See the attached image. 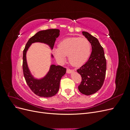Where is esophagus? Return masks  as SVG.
<instances>
[{
  "instance_id": "1",
  "label": "esophagus",
  "mask_w": 130,
  "mask_h": 130,
  "mask_svg": "<svg viewBox=\"0 0 130 130\" xmlns=\"http://www.w3.org/2000/svg\"><path fill=\"white\" fill-rule=\"evenodd\" d=\"M74 69H69V68H67V73H71L72 72H74Z\"/></svg>"
}]
</instances>
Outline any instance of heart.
<instances>
[{
    "mask_svg": "<svg viewBox=\"0 0 130 130\" xmlns=\"http://www.w3.org/2000/svg\"><path fill=\"white\" fill-rule=\"evenodd\" d=\"M91 45L86 38L74 37L66 38L58 44V48L54 50V55L60 62H63L66 56H68L70 63L80 66L87 60L90 56Z\"/></svg>",
    "mask_w": 130,
    "mask_h": 130,
    "instance_id": "obj_1",
    "label": "heart"
}]
</instances>
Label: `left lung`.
Returning a JSON list of instances; mask_svg holds the SVG:
<instances>
[{
	"mask_svg": "<svg viewBox=\"0 0 130 130\" xmlns=\"http://www.w3.org/2000/svg\"><path fill=\"white\" fill-rule=\"evenodd\" d=\"M82 34L91 44L92 51L87 62L76 70L82 78L78 89L81 93L89 95L98 92L103 85L106 60L104 49L98 39L85 31H82Z\"/></svg>",
	"mask_w": 130,
	"mask_h": 130,
	"instance_id": "obj_1",
	"label": "left lung"
}]
</instances>
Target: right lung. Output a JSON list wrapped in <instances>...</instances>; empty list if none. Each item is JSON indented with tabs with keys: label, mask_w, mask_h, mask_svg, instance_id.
Returning <instances> with one entry per match:
<instances>
[{
	"label": "right lung",
	"mask_w": 130,
	"mask_h": 130,
	"mask_svg": "<svg viewBox=\"0 0 130 130\" xmlns=\"http://www.w3.org/2000/svg\"><path fill=\"white\" fill-rule=\"evenodd\" d=\"M60 30L56 29L40 31L31 37L27 41L23 55V71L27 85L37 95L49 98L54 96L60 88L61 77L66 72V68L61 66L52 65L46 75L41 80L35 79L31 75L27 67L26 53L30 45L35 42H41L48 44L53 49L55 42L59 35Z\"/></svg>",
	"instance_id": "add662e5"
}]
</instances>
